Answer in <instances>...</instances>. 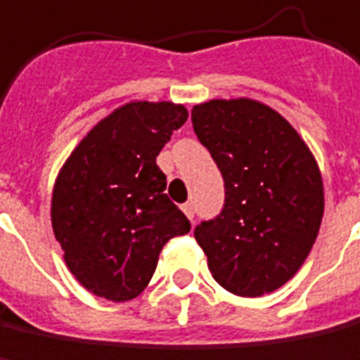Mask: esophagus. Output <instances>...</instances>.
Instances as JSON below:
<instances>
[{"label": "esophagus", "instance_id": "34e87169", "mask_svg": "<svg viewBox=\"0 0 360 360\" xmlns=\"http://www.w3.org/2000/svg\"><path fill=\"white\" fill-rule=\"evenodd\" d=\"M182 212L186 213V217H188L190 221H194V204H192V202H188V204L182 205Z\"/></svg>", "mask_w": 360, "mask_h": 360}]
</instances>
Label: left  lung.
Instances as JSON below:
<instances>
[{"instance_id":"left-lung-1","label":"left lung","mask_w":360,"mask_h":360,"mask_svg":"<svg viewBox=\"0 0 360 360\" xmlns=\"http://www.w3.org/2000/svg\"><path fill=\"white\" fill-rule=\"evenodd\" d=\"M192 125L225 186L221 212L194 229L213 278L245 298L274 292L304 264L321 225L316 158L296 129L259 101L195 105Z\"/></svg>"}]
</instances>
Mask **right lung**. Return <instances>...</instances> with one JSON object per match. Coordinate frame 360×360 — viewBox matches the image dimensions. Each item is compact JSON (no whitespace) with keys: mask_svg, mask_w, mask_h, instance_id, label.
<instances>
[{"mask_svg":"<svg viewBox=\"0 0 360 360\" xmlns=\"http://www.w3.org/2000/svg\"><path fill=\"white\" fill-rule=\"evenodd\" d=\"M186 119L184 105L131 101L91 129L62 166L52 192V229L70 272L96 296H139L162 247L190 231L156 166Z\"/></svg>","mask_w":360,"mask_h":360,"instance_id":"add662e5","label":"right lung"}]
</instances>
